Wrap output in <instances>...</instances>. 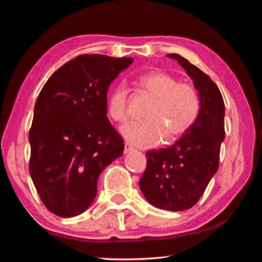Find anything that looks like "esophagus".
Masks as SVG:
<instances>
[{
  "mask_svg": "<svg viewBox=\"0 0 262 262\" xmlns=\"http://www.w3.org/2000/svg\"><path fill=\"white\" fill-rule=\"evenodd\" d=\"M133 150H134V148H133L130 144H128V143H126V144H125V150H123V152H125V154H128V152H130V151H133Z\"/></svg>",
  "mask_w": 262,
  "mask_h": 262,
  "instance_id": "obj_1",
  "label": "esophagus"
}]
</instances>
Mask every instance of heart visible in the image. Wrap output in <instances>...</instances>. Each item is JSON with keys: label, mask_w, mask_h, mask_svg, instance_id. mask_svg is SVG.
Returning a JSON list of instances; mask_svg holds the SVG:
<instances>
[{"label": "heart", "mask_w": 262, "mask_h": 262, "mask_svg": "<svg viewBox=\"0 0 262 262\" xmlns=\"http://www.w3.org/2000/svg\"><path fill=\"white\" fill-rule=\"evenodd\" d=\"M137 84L154 99L144 114L145 121L122 128V135L129 143L141 148H151L184 135L198 118L200 97L193 85L179 82L173 75L154 70L137 77ZM110 118L125 125L128 121V92L119 84L106 99Z\"/></svg>", "instance_id": "obj_1"}]
</instances>
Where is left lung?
Listing matches in <instances>:
<instances>
[{
	"mask_svg": "<svg viewBox=\"0 0 262 262\" xmlns=\"http://www.w3.org/2000/svg\"><path fill=\"white\" fill-rule=\"evenodd\" d=\"M192 78L200 97V111L192 127L165 149L150 150L140 188L152 206L171 211L192 208L219 170L225 137V106L219 86L202 70L179 54H168Z\"/></svg>",
	"mask_w": 262,
	"mask_h": 262,
	"instance_id": "8db88e82",
	"label": "left lung"
}]
</instances>
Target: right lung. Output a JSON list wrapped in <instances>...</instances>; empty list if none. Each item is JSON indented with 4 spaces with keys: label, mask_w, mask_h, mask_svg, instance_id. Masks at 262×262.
Segmentation results:
<instances>
[{
    "label": "right lung",
    "mask_w": 262,
    "mask_h": 262,
    "mask_svg": "<svg viewBox=\"0 0 262 262\" xmlns=\"http://www.w3.org/2000/svg\"><path fill=\"white\" fill-rule=\"evenodd\" d=\"M132 62V57L79 55L41 89L29 133L30 174L53 214L73 217L85 211L100 173L123 154L122 137L106 115V99L111 83Z\"/></svg>",
    "instance_id": "obj_1"
}]
</instances>
